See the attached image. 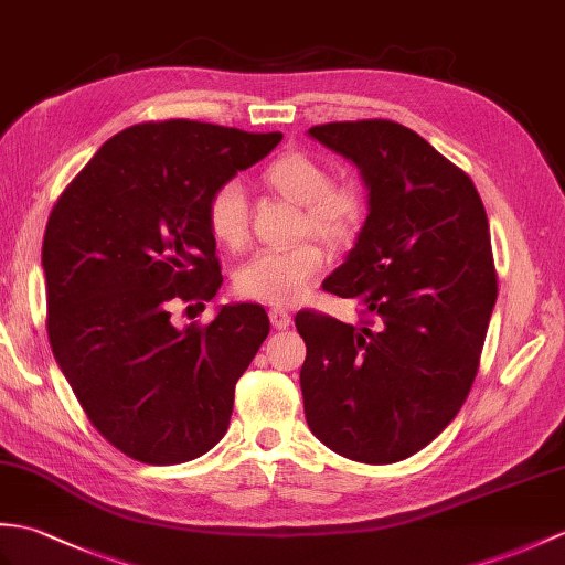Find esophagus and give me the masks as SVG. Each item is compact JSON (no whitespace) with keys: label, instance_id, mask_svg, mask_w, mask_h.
I'll return each mask as SVG.
<instances>
[{"label":"esophagus","instance_id":"1","mask_svg":"<svg viewBox=\"0 0 565 565\" xmlns=\"http://www.w3.org/2000/svg\"><path fill=\"white\" fill-rule=\"evenodd\" d=\"M269 322L271 327H277V330H288V327H291V315H288V310L284 308H271Z\"/></svg>","mask_w":565,"mask_h":565}]
</instances>
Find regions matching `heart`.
Listing matches in <instances>:
<instances>
[{"mask_svg":"<svg viewBox=\"0 0 565 565\" xmlns=\"http://www.w3.org/2000/svg\"><path fill=\"white\" fill-rule=\"evenodd\" d=\"M267 185L303 204V228L332 245L349 243L363 218V202L351 182H332L330 168L303 151H288L265 170ZM209 231L214 238L238 250L247 243V196L238 180L223 182L206 206ZM324 265L318 243H300L286 250H262L235 274V288L269 306H294L306 296L310 281Z\"/></svg>","mask_w":565,"mask_h":565,"instance_id":"obj_1","label":"heart"}]
</instances>
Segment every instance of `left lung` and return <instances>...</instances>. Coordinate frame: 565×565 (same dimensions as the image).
I'll return each mask as SVG.
<instances>
[{
	"label": "left lung",
	"instance_id": "1",
	"mask_svg": "<svg viewBox=\"0 0 565 565\" xmlns=\"http://www.w3.org/2000/svg\"><path fill=\"white\" fill-rule=\"evenodd\" d=\"M308 137L369 190L356 243L322 288L371 320L296 315L306 422L349 460L399 462L452 422L475 383L498 296L489 218L469 175L409 127L330 122Z\"/></svg>",
	"mask_w": 565,
	"mask_h": 565
}]
</instances>
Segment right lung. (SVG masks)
Listing matches in <instances>:
<instances>
[{"label":"right lung","mask_w":565,"mask_h":565,"mask_svg":"<svg viewBox=\"0 0 565 565\" xmlns=\"http://www.w3.org/2000/svg\"><path fill=\"white\" fill-rule=\"evenodd\" d=\"M279 141L192 120L127 127L47 218L52 353L88 422L139 462H190L228 428L235 383L269 334L267 312L221 306L206 327L180 330L168 303L216 296L209 200Z\"/></svg>","instance_id":"add662e5"}]
</instances>
